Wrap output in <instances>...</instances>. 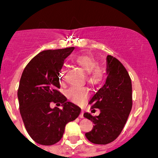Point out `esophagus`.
Segmentation results:
<instances>
[{
	"label": "esophagus",
	"instance_id": "obj_1",
	"mask_svg": "<svg viewBox=\"0 0 158 158\" xmlns=\"http://www.w3.org/2000/svg\"><path fill=\"white\" fill-rule=\"evenodd\" d=\"M83 111H81V113H80V114H79V118H84V115H83Z\"/></svg>",
	"mask_w": 158,
	"mask_h": 158
}]
</instances>
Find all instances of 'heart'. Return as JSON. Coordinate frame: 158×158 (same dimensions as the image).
Returning <instances> with one entry per match:
<instances>
[{
    "mask_svg": "<svg viewBox=\"0 0 158 158\" xmlns=\"http://www.w3.org/2000/svg\"><path fill=\"white\" fill-rule=\"evenodd\" d=\"M73 63L86 73L87 82L94 88L102 85L107 78V72L105 68L98 66V62L94 57L88 55H79L73 59ZM65 71L60 72V81L62 84L65 81ZM66 97L69 101L76 104H81L88 98L89 89L85 87H71L66 91Z\"/></svg>",
    "mask_w": 158,
    "mask_h": 158,
    "instance_id": "heart-1",
    "label": "heart"
}]
</instances>
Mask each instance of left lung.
Instances as JSON below:
<instances>
[{"label": "left lung", "instance_id": "8db88e82", "mask_svg": "<svg viewBox=\"0 0 158 158\" xmlns=\"http://www.w3.org/2000/svg\"><path fill=\"white\" fill-rule=\"evenodd\" d=\"M107 62L106 84L89 102L92 111L99 109L100 114L92 116L84 113V117L95 125L85 137L97 144H109L120 135L132 108V85L128 71L112 56H108Z\"/></svg>", "mask_w": 158, "mask_h": 158}]
</instances>
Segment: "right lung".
I'll use <instances>...</instances> for the list:
<instances>
[{
    "instance_id": "add662e5",
    "label": "right lung",
    "mask_w": 158,
    "mask_h": 158,
    "mask_svg": "<svg viewBox=\"0 0 158 158\" xmlns=\"http://www.w3.org/2000/svg\"><path fill=\"white\" fill-rule=\"evenodd\" d=\"M74 47L48 49L33 57L23 69L17 96L23 124L32 139L42 145H52L63 138L66 125L79 117L81 109L59 91L60 69ZM51 103L62 110L51 109Z\"/></svg>"
}]
</instances>
